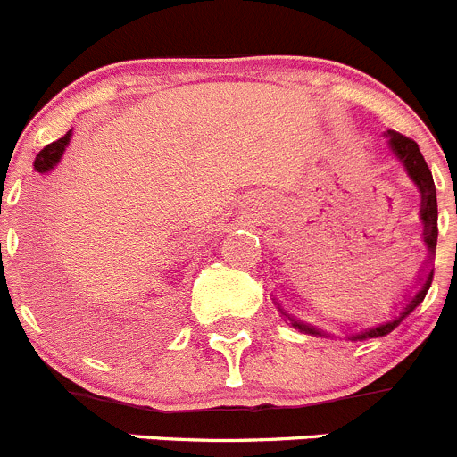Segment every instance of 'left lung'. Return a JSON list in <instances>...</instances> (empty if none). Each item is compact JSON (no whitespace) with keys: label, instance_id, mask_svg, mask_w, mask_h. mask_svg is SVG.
<instances>
[{"label":"left lung","instance_id":"left-lung-1","mask_svg":"<svg viewBox=\"0 0 457 457\" xmlns=\"http://www.w3.org/2000/svg\"><path fill=\"white\" fill-rule=\"evenodd\" d=\"M384 137L388 139V151L393 153L397 162L402 164V169L406 170L411 182L415 184L420 193V222H422V242L427 248V257H424V266H420L418 275H415V282H411V287H406L400 293V300L397 304H393L391 320H384L380 324H373V327H362L360 331L345 333L342 337L351 342H364L371 340V337H382L386 333H391L406 315H411L415 311V306L422 304L424 295H427L428 287H431L433 279V260H436V244H437V200H436V184H433V175L428 170L427 162H424L422 153H420L418 144L413 139H409L406 135L395 133V130H386ZM278 304V311L284 318L291 322L293 328H297L300 333H309V336H320V337H336L333 333L324 331V328L313 327V324H306L302 320L293 318L287 311Z\"/></svg>","mask_w":457,"mask_h":457}]
</instances>
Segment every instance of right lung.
Segmentation results:
<instances>
[{
  "label": "right lung",
  "mask_w": 457,
  "mask_h": 457,
  "mask_svg": "<svg viewBox=\"0 0 457 457\" xmlns=\"http://www.w3.org/2000/svg\"><path fill=\"white\" fill-rule=\"evenodd\" d=\"M71 137H73V130H69V133H66L64 137L57 139V142H53V144H48V146H44L42 151L37 153V157H35L33 169L37 170L39 175L51 173V170L55 169L57 164H60L62 157H64L66 148H69V144H71Z\"/></svg>",
  "instance_id": "obj_1"
}]
</instances>
